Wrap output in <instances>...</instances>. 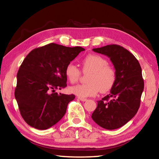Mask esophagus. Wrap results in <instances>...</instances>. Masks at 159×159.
<instances>
[{
	"label": "esophagus",
	"instance_id": "esophagus-1",
	"mask_svg": "<svg viewBox=\"0 0 159 159\" xmlns=\"http://www.w3.org/2000/svg\"><path fill=\"white\" fill-rule=\"evenodd\" d=\"M78 99L79 100L81 101V102H85V101H87V99H85V98H82V97H78Z\"/></svg>",
	"mask_w": 159,
	"mask_h": 159
}]
</instances>
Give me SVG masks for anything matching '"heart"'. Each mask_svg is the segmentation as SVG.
<instances>
[{"label":"heart","instance_id":"b5f03b06","mask_svg":"<svg viewBox=\"0 0 159 159\" xmlns=\"http://www.w3.org/2000/svg\"><path fill=\"white\" fill-rule=\"evenodd\" d=\"M83 71L90 72L87 78L88 83L79 84L69 88L70 93L85 98L95 96L100 91L107 92L113 87L116 80V71L108 65L107 60L95 54H89L82 61ZM65 76L69 81L74 83L80 76V71L76 65L70 62L66 66Z\"/></svg>","mask_w":159,"mask_h":159}]
</instances>
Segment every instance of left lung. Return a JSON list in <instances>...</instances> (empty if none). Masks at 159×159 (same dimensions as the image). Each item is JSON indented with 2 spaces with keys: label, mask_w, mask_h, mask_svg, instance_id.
Segmentation results:
<instances>
[{
  "label": "left lung",
  "mask_w": 159,
  "mask_h": 159,
  "mask_svg": "<svg viewBox=\"0 0 159 159\" xmlns=\"http://www.w3.org/2000/svg\"><path fill=\"white\" fill-rule=\"evenodd\" d=\"M92 51L108 56L116 71L110 94L97 102L92 120L108 130L122 127L137 113L144 89L142 69L132 53L121 46L107 45Z\"/></svg>",
  "instance_id": "8db88e82"
}]
</instances>
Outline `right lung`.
Instances as JSON below:
<instances>
[{
	"label": "right lung",
	"instance_id": "obj_1",
	"mask_svg": "<svg viewBox=\"0 0 159 159\" xmlns=\"http://www.w3.org/2000/svg\"><path fill=\"white\" fill-rule=\"evenodd\" d=\"M82 47H66L51 43L27 55L17 73L14 96L23 119L28 125L45 130L64 116L75 95L57 94L67 86L65 68Z\"/></svg>",
	"mask_w": 159,
	"mask_h": 159
}]
</instances>
